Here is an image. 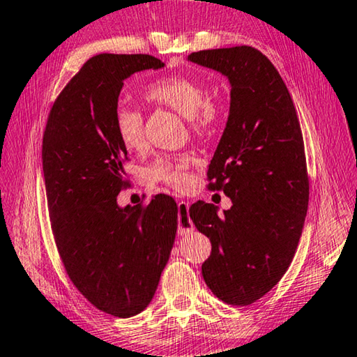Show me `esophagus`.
<instances>
[{"mask_svg": "<svg viewBox=\"0 0 357 357\" xmlns=\"http://www.w3.org/2000/svg\"><path fill=\"white\" fill-rule=\"evenodd\" d=\"M178 211H179V214H178V233L185 234V233L192 231V229L195 227H193V222H192L190 215H189V203L184 202V200L178 202Z\"/></svg>", "mask_w": 357, "mask_h": 357, "instance_id": "obj_1", "label": "esophagus"}]
</instances>
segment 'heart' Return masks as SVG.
<instances>
[{"mask_svg": "<svg viewBox=\"0 0 357 357\" xmlns=\"http://www.w3.org/2000/svg\"><path fill=\"white\" fill-rule=\"evenodd\" d=\"M206 86L200 80L185 75L159 78L149 83L143 91L148 102L168 107L185 116L190 130L195 134H206L220 118L219 105L215 100L206 98ZM114 130L128 151L144 148V119L138 108L119 105L114 112ZM195 159L192 154L160 157L148 168V176L154 183L183 190L190 183L189 168Z\"/></svg>", "mask_w": 357, "mask_h": 357, "instance_id": "b5f03b06", "label": "heart"}]
</instances>
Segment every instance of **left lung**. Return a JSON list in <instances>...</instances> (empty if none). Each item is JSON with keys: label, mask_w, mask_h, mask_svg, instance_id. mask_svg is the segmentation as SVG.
Instances as JSON below:
<instances>
[{"label": "left lung", "mask_w": 357, "mask_h": 357, "mask_svg": "<svg viewBox=\"0 0 357 357\" xmlns=\"http://www.w3.org/2000/svg\"><path fill=\"white\" fill-rule=\"evenodd\" d=\"M189 61L231 84L229 114L209 164L213 190L233 206L193 203L189 214L213 245L202 264L211 291L231 305H250L287 273L309 206L304 140L287 84L274 64L249 45L202 50Z\"/></svg>", "instance_id": "1"}]
</instances>
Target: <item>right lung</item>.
Here are the masks:
<instances>
[{
    "instance_id": "right-lung-1",
    "label": "right lung",
    "mask_w": 357,
    "mask_h": 357,
    "mask_svg": "<svg viewBox=\"0 0 357 357\" xmlns=\"http://www.w3.org/2000/svg\"><path fill=\"white\" fill-rule=\"evenodd\" d=\"M164 63L151 55L100 53L82 66L48 114L42 168L53 238L66 273L91 304L129 318L148 307L170 258L176 202L121 208L128 149L114 130L126 78Z\"/></svg>"
}]
</instances>
